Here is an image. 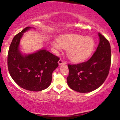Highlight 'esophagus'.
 I'll return each instance as SVG.
<instances>
[{"label": "esophagus", "mask_w": 120, "mask_h": 120, "mask_svg": "<svg viewBox=\"0 0 120 120\" xmlns=\"http://www.w3.org/2000/svg\"><path fill=\"white\" fill-rule=\"evenodd\" d=\"M58 63H59V65H63V64H65V63H64V62H63V60H61V59H60V60H59V62H58Z\"/></svg>", "instance_id": "obj_1"}]
</instances>
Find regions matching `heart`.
Instances as JSON below:
<instances>
[{
	"label": "heart",
	"mask_w": 120,
	"mask_h": 120,
	"mask_svg": "<svg viewBox=\"0 0 120 120\" xmlns=\"http://www.w3.org/2000/svg\"><path fill=\"white\" fill-rule=\"evenodd\" d=\"M51 45L58 52H61L62 49H67L68 58L73 63H78L86 60L92 54L95 42L90 37L68 34L60 37L58 42L53 41Z\"/></svg>",
	"instance_id": "b5f03b06"
}]
</instances>
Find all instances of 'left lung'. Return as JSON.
Masks as SVG:
<instances>
[{
	"label": "left lung",
	"instance_id": "1",
	"mask_svg": "<svg viewBox=\"0 0 120 120\" xmlns=\"http://www.w3.org/2000/svg\"><path fill=\"white\" fill-rule=\"evenodd\" d=\"M99 43L96 51L88 61L68 65L67 83L71 89L81 93L99 88L108 76L111 62V46L108 41L98 34Z\"/></svg>",
	"mask_w": 120,
	"mask_h": 120
}]
</instances>
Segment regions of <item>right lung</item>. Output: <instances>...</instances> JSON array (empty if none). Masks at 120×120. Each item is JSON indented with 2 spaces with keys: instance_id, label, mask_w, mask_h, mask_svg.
Masks as SVG:
<instances>
[{
  "instance_id": "right-lung-1",
  "label": "right lung",
  "mask_w": 120,
  "mask_h": 120,
  "mask_svg": "<svg viewBox=\"0 0 120 120\" xmlns=\"http://www.w3.org/2000/svg\"><path fill=\"white\" fill-rule=\"evenodd\" d=\"M33 27H25L12 40L8 54V68L13 81L19 86L31 91H41L51 83L52 74L58 67L59 58L42 49L31 53H23L20 40Z\"/></svg>"
}]
</instances>
